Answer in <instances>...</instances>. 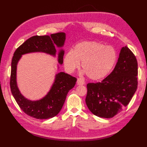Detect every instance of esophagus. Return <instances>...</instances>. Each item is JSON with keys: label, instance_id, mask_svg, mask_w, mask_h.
I'll return each instance as SVG.
<instances>
[{"label": "esophagus", "instance_id": "esophagus-1", "mask_svg": "<svg viewBox=\"0 0 147 147\" xmlns=\"http://www.w3.org/2000/svg\"><path fill=\"white\" fill-rule=\"evenodd\" d=\"M85 84V80L83 78H78L77 80V85H83Z\"/></svg>", "mask_w": 147, "mask_h": 147}]
</instances>
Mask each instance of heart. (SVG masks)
Returning a JSON list of instances; mask_svg holds the SVG:
<instances>
[{"instance_id": "1", "label": "heart", "mask_w": 147, "mask_h": 147, "mask_svg": "<svg viewBox=\"0 0 147 147\" xmlns=\"http://www.w3.org/2000/svg\"><path fill=\"white\" fill-rule=\"evenodd\" d=\"M117 54L112 46H105L96 41L78 43L73 51L66 53L64 58V67L69 73L80 67V62L83 73L90 80L98 81L111 73L116 63Z\"/></svg>"}]
</instances>
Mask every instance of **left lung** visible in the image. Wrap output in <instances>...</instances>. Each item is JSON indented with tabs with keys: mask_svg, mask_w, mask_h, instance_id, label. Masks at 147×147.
I'll return each instance as SVG.
<instances>
[{
	"mask_svg": "<svg viewBox=\"0 0 147 147\" xmlns=\"http://www.w3.org/2000/svg\"><path fill=\"white\" fill-rule=\"evenodd\" d=\"M138 63L127 46L121 49L112 73L102 82L87 84L85 102L92 114L111 118L127 105L138 85Z\"/></svg>",
	"mask_w": 147,
	"mask_h": 147,
	"instance_id": "left-lung-1",
	"label": "left lung"
}]
</instances>
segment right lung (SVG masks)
Wrapping results in <instances>:
<instances>
[{"mask_svg": "<svg viewBox=\"0 0 147 147\" xmlns=\"http://www.w3.org/2000/svg\"><path fill=\"white\" fill-rule=\"evenodd\" d=\"M65 40V33L51 35L34 36L28 39L16 49L11 62L10 86L12 94L23 111L30 116L38 119L54 117L61 111L69 91L73 88L76 78L64 72H59L55 76L52 85L47 93L39 100H31L21 94L17 83V66L22 55L30 53L42 52L56 57L55 47L59 49L57 61L63 64L64 51L62 49ZM57 64V70L59 69Z\"/></svg>", "mask_w": 147, "mask_h": 147, "instance_id": "add662e5", "label": "right lung"}]
</instances>
